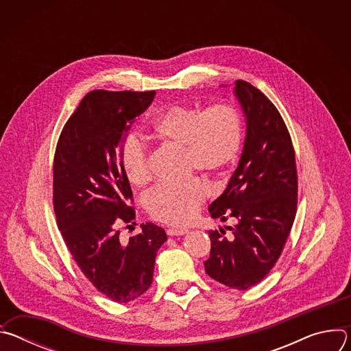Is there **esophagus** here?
Wrapping results in <instances>:
<instances>
[{
  "label": "esophagus",
  "instance_id": "34e87169",
  "mask_svg": "<svg viewBox=\"0 0 351 351\" xmlns=\"http://www.w3.org/2000/svg\"><path fill=\"white\" fill-rule=\"evenodd\" d=\"M189 232V229L186 228H169L167 230V234L168 236H182V234H186Z\"/></svg>",
  "mask_w": 351,
  "mask_h": 351
}]
</instances>
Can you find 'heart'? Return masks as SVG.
<instances>
[{
	"instance_id": "obj_1",
	"label": "heart",
	"mask_w": 351,
	"mask_h": 351,
	"mask_svg": "<svg viewBox=\"0 0 351 351\" xmlns=\"http://www.w3.org/2000/svg\"><path fill=\"white\" fill-rule=\"evenodd\" d=\"M153 133L158 140L186 149L190 171L211 176L225 172L243 145L241 117L228 104L208 108L173 106L156 119ZM119 164L130 184L141 187L152 180L148 147L140 134L130 132L122 138ZM207 198V184L202 179H191L184 184H158L148 193L145 206L157 221L184 225Z\"/></svg>"
}]
</instances>
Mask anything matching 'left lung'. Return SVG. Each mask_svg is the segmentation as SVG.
I'll return each instance as SVG.
<instances>
[{
    "label": "left lung",
    "instance_id": "8db88e82",
    "mask_svg": "<svg viewBox=\"0 0 351 351\" xmlns=\"http://www.w3.org/2000/svg\"><path fill=\"white\" fill-rule=\"evenodd\" d=\"M234 93L247 118L240 162L210 206L213 218L237 219L211 230L206 272L237 290L260 283L280 257L297 213V168L290 133L271 99L245 80Z\"/></svg>",
    "mask_w": 351,
    "mask_h": 351
}]
</instances>
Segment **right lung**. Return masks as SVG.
<instances>
[{
	"mask_svg": "<svg viewBox=\"0 0 351 351\" xmlns=\"http://www.w3.org/2000/svg\"><path fill=\"white\" fill-rule=\"evenodd\" d=\"M156 91L87 93L66 121L54 156L53 206L75 263L112 302L128 303L153 283L165 230L143 223L128 241L118 223L133 222V194L121 164V141Z\"/></svg>",
	"mask_w": 351,
	"mask_h": 351,
	"instance_id": "add662e5",
	"label": "right lung"
}]
</instances>
